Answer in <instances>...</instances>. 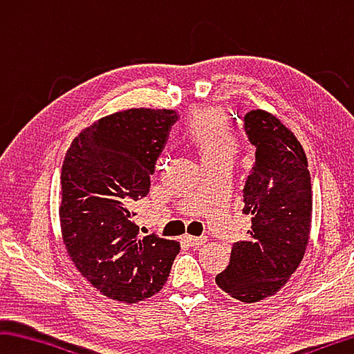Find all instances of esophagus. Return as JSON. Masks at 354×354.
Wrapping results in <instances>:
<instances>
[{"label":"esophagus","mask_w":354,"mask_h":354,"mask_svg":"<svg viewBox=\"0 0 354 354\" xmlns=\"http://www.w3.org/2000/svg\"><path fill=\"white\" fill-rule=\"evenodd\" d=\"M185 241H187V243L193 247H199V245L207 243V238L205 236H189V234H187V236H185Z\"/></svg>","instance_id":"esophagus-1"}]
</instances>
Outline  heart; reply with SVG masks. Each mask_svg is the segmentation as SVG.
Returning a JSON list of instances; mask_svg holds the SVG:
<instances>
[{"mask_svg":"<svg viewBox=\"0 0 354 354\" xmlns=\"http://www.w3.org/2000/svg\"><path fill=\"white\" fill-rule=\"evenodd\" d=\"M187 133L202 153V160H232L238 140L227 116L218 109H197L187 122Z\"/></svg>","mask_w":354,"mask_h":354,"instance_id":"obj_1","label":"heart"}]
</instances>
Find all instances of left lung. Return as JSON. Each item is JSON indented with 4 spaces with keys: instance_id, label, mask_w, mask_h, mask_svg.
Segmentation results:
<instances>
[{
    "instance_id": "left-lung-1",
    "label": "left lung",
    "mask_w": 354,
    "mask_h": 354,
    "mask_svg": "<svg viewBox=\"0 0 354 354\" xmlns=\"http://www.w3.org/2000/svg\"><path fill=\"white\" fill-rule=\"evenodd\" d=\"M257 147L243 189V213L252 214L245 241L232 247L230 264L216 284L233 299L257 303L275 295L305 255L313 216L308 160L295 135L264 110L244 115Z\"/></svg>"
}]
</instances>
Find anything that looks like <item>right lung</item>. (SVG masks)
<instances>
[{
  "label": "right lung",
  "mask_w": 354,
  "mask_h": 354,
  "mask_svg": "<svg viewBox=\"0 0 354 354\" xmlns=\"http://www.w3.org/2000/svg\"><path fill=\"white\" fill-rule=\"evenodd\" d=\"M178 120L174 110L130 109L91 124L73 140L60 174L62 238L93 288L136 303L165 286L177 241L140 238L133 202L151 188L155 163Z\"/></svg>",
  "instance_id": "right-lung-1"
}]
</instances>
